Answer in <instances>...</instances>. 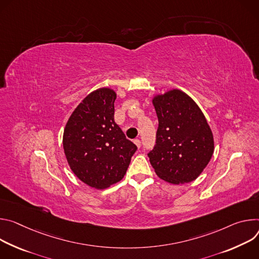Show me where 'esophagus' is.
I'll return each instance as SVG.
<instances>
[{"mask_svg":"<svg viewBox=\"0 0 259 259\" xmlns=\"http://www.w3.org/2000/svg\"><path fill=\"white\" fill-rule=\"evenodd\" d=\"M134 143H135L136 146H137L138 148H140V147H141V141H140L139 139H136V140H134Z\"/></svg>","mask_w":259,"mask_h":259,"instance_id":"34e87169","label":"esophagus"}]
</instances>
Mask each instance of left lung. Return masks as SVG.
Returning <instances> with one entry per match:
<instances>
[{"mask_svg":"<svg viewBox=\"0 0 259 259\" xmlns=\"http://www.w3.org/2000/svg\"><path fill=\"white\" fill-rule=\"evenodd\" d=\"M158 118L156 144L148 153L156 175L170 184L194 181L214 152V138L204 113L184 92L152 98Z\"/></svg>","mask_w":259,"mask_h":259,"instance_id":"left-lung-1","label":"left lung"}]
</instances>
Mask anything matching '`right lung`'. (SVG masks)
<instances>
[{"instance_id":"add662e5","label":"right lung","mask_w":259,"mask_h":259,"mask_svg":"<svg viewBox=\"0 0 259 259\" xmlns=\"http://www.w3.org/2000/svg\"><path fill=\"white\" fill-rule=\"evenodd\" d=\"M116 93L108 88L86 96L71 114L63 146L75 176L86 185L105 189L125 175L137 146L114 121Z\"/></svg>"}]
</instances>
